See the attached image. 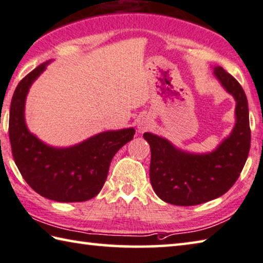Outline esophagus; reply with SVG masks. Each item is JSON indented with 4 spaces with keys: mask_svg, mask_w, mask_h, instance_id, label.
Listing matches in <instances>:
<instances>
[{
    "mask_svg": "<svg viewBox=\"0 0 263 263\" xmlns=\"http://www.w3.org/2000/svg\"><path fill=\"white\" fill-rule=\"evenodd\" d=\"M150 126H151V120H150L149 117L142 118L140 121H139V123H137V128H139L140 132L148 130V129L150 128Z\"/></svg>",
    "mask_w": 263,
    "mask_h": 263,
    "instance_id": "34e87169",
    "label": "esophagus"
}]
</instances>
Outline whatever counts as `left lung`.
<instances>
[{
	"mask_svg": "<svg viewBox=\"0 0 263 263\" xmlns=\"http://www.w3.org/2000/svg\"><path fill=\"white\" fill-rule=\"evenodd\" d=\"M214 76L236 100V123L217 148L206 154L188 153L164 137L143 134L151 150V186L166 203L196 205L217 199L234 185L247 160L251 129L246 95L222 67L214 68Z\"/></svg>",
	"mask_w": 263,
	"mask_h": 263,
	"instance_id": "left-lung-1",
	"label": "left lung"
}]
</instances>
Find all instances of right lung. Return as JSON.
I'll return each mask as SVG.
<instances>
[{
  "mask_svg": "<svg viewBox=\"0 0 263 263\" xmlns=\"http://www.w3.org/2000/svg\"><path fill=\"white\" fill-rule=\"evenodd\" d=\"M49 63H41L32 70L13 92L9 117L13 160L29 186L46 199L87 201L101 191L112 158L133 140L135 129L106 130L68 148H57L39 140L26 126L25 101L31 85Z\"/></svg>",
  "mask_w": 263,
  "mask_h": 263,
  "instance_id": "right-lung-1",
  "label": "right lung"
}]
</instances>
